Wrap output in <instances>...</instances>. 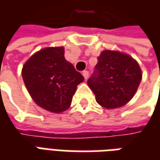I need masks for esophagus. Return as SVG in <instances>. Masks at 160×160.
Returning <instances> with one entry per match:
<instances>
[{"label":"esophagus","instance_id":"34e87169","mask_svg":"<svg viewBox=\"0 0 160 160\" xmlns=\"http://www.w3.org/2000/svg\"><path fill=\"white\" fill-rule=\"evenodd\" d=\"M82 74H83L85 80H87V78H88V76H89V72H88V71H87V70H85V71H83V72H82Z\"/></svg>","mask_w":160,"mask_h":160}]
</instances>
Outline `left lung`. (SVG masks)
I'll return each mask as SVG.
<instances>
[{
	"label": "left lung",
	"instance_id": "8db88e82",
	"mask_svg": "<svg viewBox=\"0 0 160 160\" xmlns=\"http://www.w3.org/2000/svg\"><path fill=\"white\" fill-rule=\"evenodd\" d=\"M142 73L130 56L114 50H104L87 84L102 107L116 109L130 101L141 83Z\"/></svg>",
	"mask_w": 160,
	"mask_h": 160
}]
</instances>
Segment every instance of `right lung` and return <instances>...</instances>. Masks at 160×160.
Wrapping results in <instances>:
<instances>
[{
	"mask_svg": "<svg viewBox=\"0 0 160 160\" xmlns=\"http://www.w3.org/2000/svg\"><path fill=\"white\" fill-rule=\"evenodd\" d=\"M23 80L34 102L46 111L61 113L69 108L81 73L64 57V48L49 47L36 52L22 68Z\"/></svg>",
	"mask_w": 160,
	"mask_h": 160,
	"instance_id": "right-lung-1",
	"label": "right lung"
}]
</instances>
